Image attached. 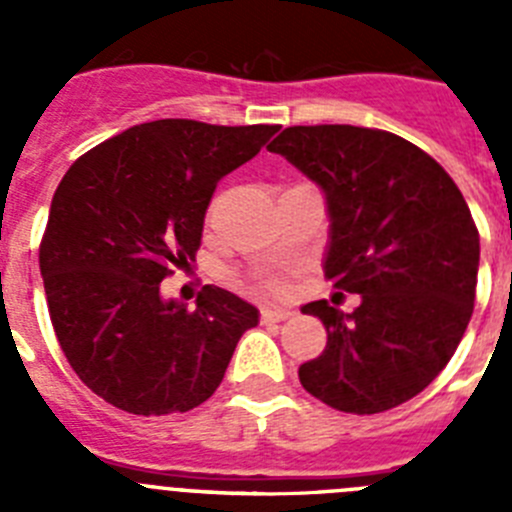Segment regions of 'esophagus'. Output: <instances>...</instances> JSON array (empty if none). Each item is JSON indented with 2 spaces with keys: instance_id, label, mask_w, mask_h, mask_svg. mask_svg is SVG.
I'll use <instances>...</instances> for the list:
<instances>
[{
  "instance_id": "1",
  "label": "esophagus",
  "mask_w": 512,
  "mask_h": 512,
  "mask_svg": "<svg viewBox=\"0 0 512 512\" xmlns=\"http://www.w3.org/2000/svg\"><path fill=\"white\" fill-rule=\"evenodd\" d=\"M287 318H292V310H287V307H264L261 310V320L264 323H279V320Z\"/></svg>"
}]
</instances>
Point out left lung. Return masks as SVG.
<instances>
[{
  "mask_svg": "<svg viewBox=\"0 0 512 512\" xmlns=\"http://www.w3.org/2000/svg\"><path fill=\"white\" fill-rule=\"evenodd\" d=\"M269 151L325 194V277L361 297L354 312L302 305L328 330L323 354L300 366L302 387L343 413L397 408L441 374L472 318V212L441 164L384 130L295 125Z\"/></svg>",
  "mask_w": 512,
  "mask_h": 512,
  "instance_id": "left-lung-1",
  "label": "left lung"
}]
</instances>
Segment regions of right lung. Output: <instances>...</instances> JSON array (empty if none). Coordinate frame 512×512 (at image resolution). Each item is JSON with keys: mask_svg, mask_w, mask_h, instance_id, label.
<instances>
[{"mask_svg": "<svg viewBox=\"0 0 512 512\" xmlns=\"http://www.w3.org/2000/svg\"><path fill=\"white\" fill-rule=\"evenodd\" d=\"M279 125L153 120L74 161L40 243L48 312L71 369L133 415L197 408L220 387L259 310L207 284L194 307L161 295L192 269L217 182Z\"/></svg>", "mask_w": 512, "mask_h": 512, "instance_id": "obj_1", "label": "right lung"}]
</instances>
